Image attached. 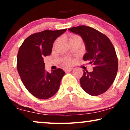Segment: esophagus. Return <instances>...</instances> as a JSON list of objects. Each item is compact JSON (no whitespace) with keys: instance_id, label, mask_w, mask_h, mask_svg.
<instances>
[{"instance_id":"obj_1","label":"esophagus","mask_w":130,"mask_h":130,"mask_svg":"<svg viewBox=\"0 0 130 130\" xmlns=\"http://www.w3.org/2000/svg\"><path fill=\"white\" fill-rule=\"evenodd\" d=\"M72 69L73 68H72V67H64V70L66 72H68L72 70Z\"/></svg>"}]
</instances>
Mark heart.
<instances>
[{
    "label": "heart",
    "mask_w": 130,
    "mask_h": 130,
    "mask_svg": "<svg viewBox=\"0 0 130 130\" xmlns=\"http://www.w3.org/2000/svg\"><path fill=\"white\" fill-rule=\"evenodd\" d=\"M79 38V37L77 36V35H73L72 36L70 37V39H72V38ZM73 61L71 59H69V60H67L66 61V64H71L72 63Z\"/></svg>",
    "instance_id": "heart-1"
}]
</instances>
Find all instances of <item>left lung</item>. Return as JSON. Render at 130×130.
Instances as JSON below:
<instances>
[{
    "mask_svg": "<svg viewBox=\"0 0 130 130\" xmlns=\"http://www.w3.org/2000/svg\"><path fill=\"white\" fill-rule=\"evenodd\" d=\"M69 31L82 38L86 50L83 58L93 66L91 72L83 70L80 79L82 88L92 96L104 93L113 83L118 72V58L112 44L105 35L89 26L80 25Z\"/></svg>",
    "mask_w": 130,
    "mask_h": 130,
    "instance_id": "obj_1",
    "label": "left lung"
}]
</instances>
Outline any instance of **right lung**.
<instances>
[{"instance_id":"right-lung-1","label":"right lung","mask_w":130,"mask_h":130,"mask_svg":"<svg viewBox=\"0 0 130 130\" xmlns=\"http://www.w3.org/2000/svg\"><path fill=\"white\" fill-rule=\"evenodd\" d=\"M66 30H45L34 34L26 38L19 48L18 72L26 89L37 98L48 99L59 89L65 72L59 68L50 73L45 71L43 57L51 54L54 41Z\"/></svg>"}]
</instances>
